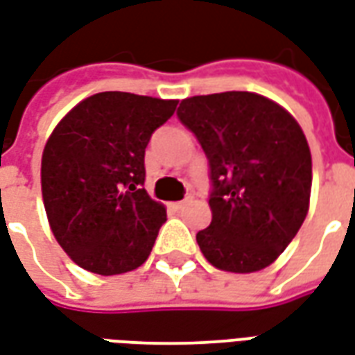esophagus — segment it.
<instances>
[{
  "label": "esophagus",
  "instance_id": "esophagus-1",
  "mask_svg": "<svg viewBox=\"0 0 355 355\" xmlns=\"http://www.w3.org/2000/svg\"><path fill=\"white\" fill-rule=\"evenodd\" d=\"M187 204H189V200H180V202L170 204V208H172V209H183L185 206H187Z\"/></svg>",
  "mask_w": 355,
  "mask_h": 355
}]
</instances>
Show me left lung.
Here are the masks:
<instances>
[{
    "instance_id": "left-lung-1",
    "label": "left lung",
    "mask_w": 355,
    "mask_h": 355,
    "mask_svg": "<svg viewBox=\"0 0 355 355\" xmlns=\"http://www.w3.org/2000/svg\"><path fill=\"white\" fill-rule=\"evenodd\" d=\"M178 119L209 164L211 223L198 231L204 257L227 272H255L278 259L309 214L312 157L301 126L255 92L193 96Z\"/></svg>"
}]
</instances>
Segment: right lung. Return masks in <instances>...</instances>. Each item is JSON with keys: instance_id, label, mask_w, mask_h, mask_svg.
I'll return each instance as SVG.
<instances>
[{"instance_id": "right-lung-1", "label": "right lung", "mask_w": 355, "mask_h": 355, "mask_svg": "<svg viewBox=\"0 0 355 355\" xmlns=\"http://www.w3.org/2000/svg\"><path fill=\"white\" fill-rule=\"evenodd\" d=\"M178 100L100 92L77 103L46 141L41 191L54 238L102 276L144 265L166 209L144 189L146 147Z\"/></svg>"}]
</instances>
